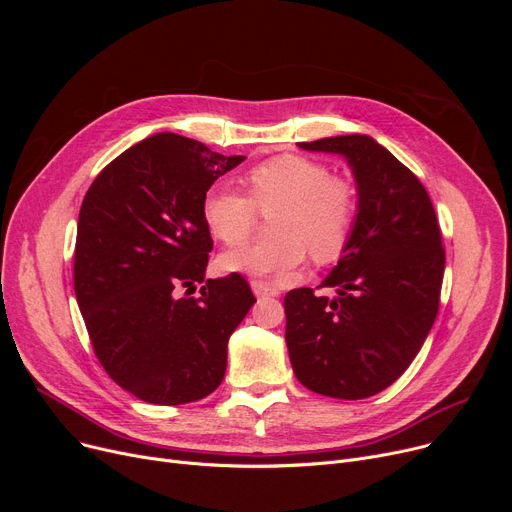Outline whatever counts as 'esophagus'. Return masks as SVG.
<instances>
[{
  "instance_id": "obj_1",
  "label": "esophagus",
  "mask_w": 512,
  "mask_h": 512,
  "mask_svg": "<svg viewBox=\"0 0 512 512\" xmlns=\"http://www.w3.org/2000/svg\"><path fill=\"white\" fill-rule=\"evenodd\" d=\"M251 288L255 292V297H278V290L274 286H270L267 282L261 280H253Z\"/></svg>"
}]
</instances>
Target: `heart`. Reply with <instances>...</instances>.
Segmentation results:
<instances>
[{"instance_id": "1", "label": "heart", "mask_w": 512, "mask_h": 512, "mask_svg": "<svg viewBox=\"0 0 512 512\" xmlns=\"http://www.w3.org/2000/svg\"><path fill=\"white\" fill-rule=\"evenodd\" d=\"M245 184L249 197L228 186L207 188L201 215L209 232L226 245H240L255 228L257 209H276V238L226 253V272L282 282L301 270L305 248L319 263L344 251L357 218V191L326 164L303 155H280L251 168Z\"/></svg>"}]
</instances>
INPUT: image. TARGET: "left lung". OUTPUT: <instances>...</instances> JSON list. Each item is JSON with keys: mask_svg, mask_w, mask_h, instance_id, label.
I'll list each match as a JSON object with an SVG mask.
<instances>
[{"mask_svg": "<svg viewBox=\"0 0 512 512\" xmlns=\"http://www.w3.org/2000/svg\"><path fill=\"white\" fill-rule=\"evenodd\" d=\"M342 155L357 182V218L342 257L317 288L286 294V346L297 380L359 400L407 371L432 330L444 278L436 211L419 178L367 134L299 143Z\"/></svg>", "mask_w": 512, "mask_h": 512, "instance_id": "obj_1", "label": "left lung"}]
</instances>
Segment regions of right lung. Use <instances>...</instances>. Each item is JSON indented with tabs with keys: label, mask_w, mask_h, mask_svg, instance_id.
I'll list each match as a JSON object with an SVG mask.
<instances>
[{
	"label": "right lung",
	"mask_w": 512,
	"mask_h": 512,
	"mask_svg": "<svg viewBox=\"0 0 512 512\" xmlns=\"http://www.w3.org/2000/svg\"><path fill=\"white\" fill-rule=\"evenodd\" d=\"M240 161L159 132L110 161L80 207L76 301L107 375L145 402L184 405L218 388L228 338L255 303L240 274L205 280L213 240L201 201ZM197 281L202 297L188 298Z\"/></svg>",
	"instance_id": "obj_1"
}]
</instances>
